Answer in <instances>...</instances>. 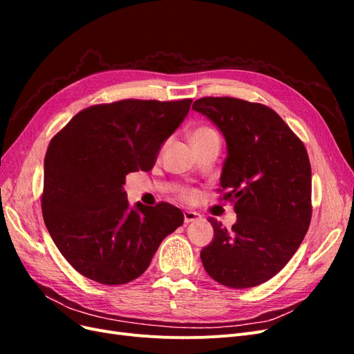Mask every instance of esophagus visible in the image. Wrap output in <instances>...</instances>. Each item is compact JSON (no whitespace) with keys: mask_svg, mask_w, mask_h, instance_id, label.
I'll return each instance as SVG.
<instances>
[{"mask_svg":"<svg viewBox=\"0 0 354 354\" xmlns=\"http://www.w3.org/2000/svg\"><path fill=\"white\" fill-rule=\"evenodd\" d=\"M183 216H185V223H192V221H198V220H201L202 218V216L199 212H196V211H185L183 212Z\"/></svg>","mask_w":354,"mask_h":354,"instance_id":"1","label":"esophagus"}]
</instances>
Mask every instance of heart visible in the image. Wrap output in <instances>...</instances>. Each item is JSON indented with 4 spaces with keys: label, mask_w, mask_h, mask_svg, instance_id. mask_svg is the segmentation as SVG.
I'll use <instances>...</instances> for the list:
<instances>
[{
    "label": "heart",
    "mask_w": 354,
    "mask_h": 354,
    "mask_svg": "<svg viewBox=\"0 0 354 354\" xmlns=\"http://www.w3.org/2000/svg\"><path fill=\"white\" fill-rule=\"evenodd\" d=\"M205 133H212V130H211V128H198V130H196V131H194V134H192V136H196V134H205ZM185 198H187V199L194 198V192H185Z\"/></svg>",
    "instance_id": "1"
}]
</instances>
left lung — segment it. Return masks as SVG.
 Here are the masks:
<instances>
[{
    "instance_id": "1",
    "label": "left lung",
    "mask_w": 354,
    "mask_h": 354,
    "mask_svg": "<svg viewBox=\"0 0 354 354\" xmlns=\"http://www.w3.org/2000/svg\"><path fill=\"white\" fill-rule=\"evenodd\" d=\"M207 116L227 146L220 190L233 202L232 229L208 218L214 238L203 269L229 288L257 286L279 273L301 245L312 218V168L303 142L273 109L233 97H203Z\"/></svg>"
}]
</instances>
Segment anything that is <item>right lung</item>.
<instances>
[{
	"mask_svg": "<svg viewBox=\"0 0 354 354\" xmlns=\"http://www.w3.org/2000/svg\"><path fill=\"white\" fill-rule=\"evenodd\" d=\"M190 104V99L95 104L51 138L42 216L53 242L82 276L103 285L134 281L160 242L183 224V212L167 202L130 207L124 185L128 173L153 168Z\"/></svg>",
	"mask_w": 354,
	"mask_h": 354,
	"instance_id": "obj_1",
	"label": "right lung"
}]
</instances>
